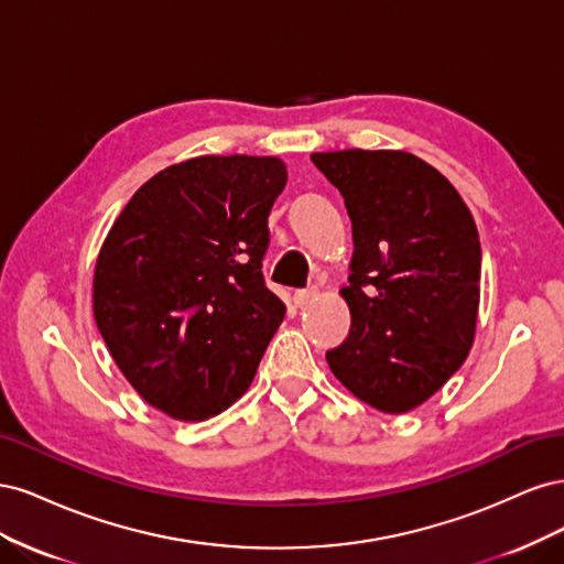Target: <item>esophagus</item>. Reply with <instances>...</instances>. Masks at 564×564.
I'll list each match as a JSON object with an SVG mask.
<instances>
[{
    "mask_svg": "<svg viewBox=\"0 0 564 564\" xmlns=\"http://www.w3.org/2000/svg\"><path fill=\"white\" fill-rule=\"evenodd\" d=\"M317 299V289L315 286H311V289H301V292H296L294 294V303L299 305V308H301V305H308L311 301H315Z\"/></svg>",
    "mask_w": 564,
    "mask_h": 564,
    "instance_id": "esophagus-1",
    "label": "esophagus"
}]
</instances>
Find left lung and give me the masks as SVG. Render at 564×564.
I'll return each instance as SVG.
<instances>
[{
    "label": "left lung",
    "instance_id": "left-lung-1",
    "mask_svg": "<svg viewBox=\"0 0 564 564\" xmlns=\"http://www.w3.org/2000/svg\"><path fill=\"white\" fill-rule=\"evenodd\" d=\"M352 220L344 344L334 377L383 414L423 404L466 362L482 249L470 209L435 166L404 150L313 152Z\"/></svg>",
    "mask_w": 564,
    "mask_h": 564
}]
</instances>
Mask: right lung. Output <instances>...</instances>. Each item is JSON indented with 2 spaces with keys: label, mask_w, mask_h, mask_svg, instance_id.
<instances>
[{
  "label": "right lung",
  "mask_w": 564,
  "mask_h": 564,
  "mask_svg": "<svg viewBox=\"0 0 564 564\" xmlns=\"http://www.w3.org/2000/svg\"><path fill=\"white\" fill-rule=\"evenodd\" d=\"M280 158L202 155L162 169L112 224L94 270L98 332L139 395L178 421L228 409L284 319L263 282Z\"/></svg>",
  "instance_id": "1"
}]
</instances>
